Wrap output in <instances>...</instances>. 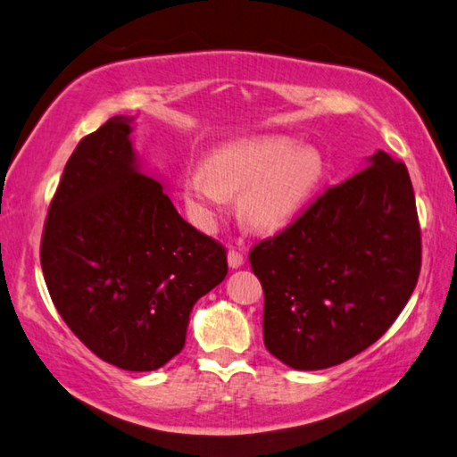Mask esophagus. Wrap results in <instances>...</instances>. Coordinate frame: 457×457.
<instances>
[{"label":"esophagus","instance_id":"esophagus-1","mask_svg":"<svg viewBox=\"0 0 457 457\" xmlns=\"http://www.w3.org/2000/svg\"><path fill=\"white\" fill-rule=\"evenodd\" d=\"M228 266H229L231 270L242 268V266H244V256H242V253L236 252V250H229V252H228Z\"/></svg>","mask_w":457,"mask_h":457}]
</instances>
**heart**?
<instances>
[{
  "instance_id": "1",
  "label": "heart",
  "mask_w": 457,
  "mask_h": 457,
  "mask_svg": "<svg viewBox=\"0 0 457 457\" xmlns=\"http://www.w3.org/2000/svg\"><path fill=\"white\" fill-rule=\"evenodd\" d=\"M327 165L312 145L292 137H250L221 145L183 177L197 221L210 223L239 193V218L256 231H278L303 213L324 181Z\"/></svg>"
}]
</instances>
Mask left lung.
I'll return each mask as SVG.
<instances>
[{
    "instance_id": "left-lung-1",
    "label": "left lung",
    "mask_w": 457,
    "mask_h": 457,
    "mask_svg": "<svg viewBox=\"0 0 457 457\" xmlns=\"http://www.w3.org/2000/svg\"><path fill=\"white\" fill-rule=\"evenodd\" d=\"M264 288V345L284 365H340L385 335L420 278L407 167L377 151L280 236L250 252Z\"/></svg>"
}]
</instances>
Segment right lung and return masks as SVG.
<instances>
[{
    "label": "right lung",
    "mask_w": 457,
    "mask_h": 457,
    "mask_svg": "<svg viewBox=\"0 0 457 457\" xmlns=\"http://www.w3.org/2000/svg\"><path fill=\"white\" fill-rule=\"evenodd\" d=\"M135 117L108 119L68 159L42 237L50 296L88 349L125 370L179 354L189 314L228 274L226 250L189 226L133 146Z\"/></svg>",
    "instance_id": "1"
}]
</instances>
